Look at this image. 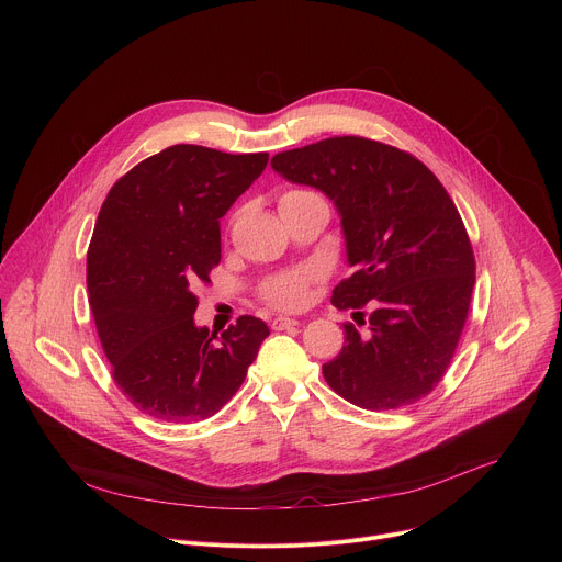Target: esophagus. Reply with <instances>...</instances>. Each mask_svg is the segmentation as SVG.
<instances>
[{"label":"esophagus","mask_w":562,"mask_h":562,"mask_svg":"<svg viewBox=\"0 0 562 562\" xmlns=\"http://www.w3.org/2000/svg\"><path fill=\"white\" fill-rule=\"evenodd\" d=\"M300 323L295 317H286V315H276L271 319V329L273 331H284V329H291V327H297Z\"/></svg>","instance_id":"34e87169"}]
</instances>
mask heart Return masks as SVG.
Returning <instances> with one entry per match:
<instances>
[{"instance_id": "obj_1", "label": "heart", "mask_w": 562, "mask_h": 562, "mask_svg": "<svg viewBox=\"0 0 562 562\" xmlns=\"http://www.w3.org/2000/svg\"><path fill=\"white\" fill-rule=\"evenodd\" d=\"M306 195H313V193L302 189H291L278 198V204L280 209H284ZM317 278H319V271L315 267H295V269L280 271L265 278L262 284L258 286V293L269 306L282 308V311H297L308 302L311 286Z\"/></svg>"}]
</instances>
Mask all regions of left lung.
<instances>
[{"label":"left lung","instance_id":"1","mask_svg":"<svg viewBox=\"0 0 562 562\" xmlns=\"http://www.w3.org/2000/svg\"><path fill=\"white\" fill-rule=\"evenodd\" d=\"M271 167L327 193L342 215L356 271L331 304L368 331L345 323L342 351L323 364L327 384L369 412L429 395L451 364L475 282L464 222L440 180L412 153L358 135L278 153Z\"/></svg>","mask_w":562,"mask_h":562}]
</instances>
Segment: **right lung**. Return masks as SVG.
Returning a JSON list of instances; mask_svg holds the SVG:
<instances>
[{"mask_svg": "<svg viewBox=\"0 0 562 562\" xmlns=\"http://www.w3.org/2000/svg\"><path fill=\"white\" fill-rule=\"evenodd\" d=\"M267 162L176 144L122 176L100 209L87 258L93 319L115 384L155 420L217 414L269 336L254 315L220 336L193 323V291L220 265V217Z\"/></svg>", "mask_w": 562, "mask_h": 562, "instance_id": "right-lung-1", "label": "right lung"}]
</instances>
